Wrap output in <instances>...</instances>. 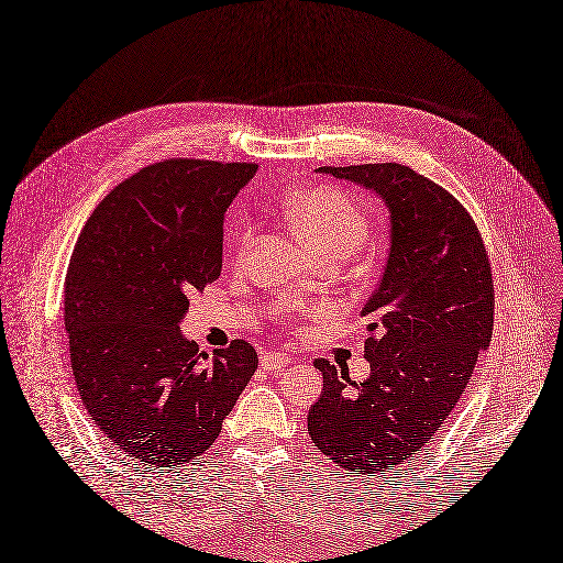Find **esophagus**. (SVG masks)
I'll return each instance as SVG.
<instances>
[{
  "instance_id": "esophagus-1",
  "label": "esophagus",
  "mask_w": 563,
  "mask_h": 563,
  "mask_svg": "<svg viewBox=\"0 0 563 563\" xmlns=\"http://www.w3.org/2000/svg\"><path fill=\"white\" fill-rule=\"evenodd\" d=\"M261 365L269 373H279L284 367L290 365V356L282 354V352H263L261 354Z\"/></svg>"
}]
</instances>
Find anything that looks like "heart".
<instances>
[{
    "mask_svg": "<svg viewBox=\"0 0 563 563\" xmlns=\"http://www.w3.org/2000/svg\"><path fill=\"white\" fill-rule=\"evenodd\" d=\"M286 219L296 235L317 256L328 251H354L367 235V219L361 202L338 186H314L296 192L286 202ZM251 235L240 242V254H246Z\"/></svg>",
    "mask_w": 563,
    "mask_h": 563,
    "instance_id": "obj_1",
    "label": "heart"
}]
</instances>
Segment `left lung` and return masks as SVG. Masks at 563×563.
<instances>
[{
    "instance_id": "left-lung-1",
    "label": "left lung",
    "mask_w": 563,
    "mask_h": 563,
    "mask_svg": "<svg viewBox=\"0 0 563 563\" xmlns=\"http://www.w3.org/2000/svg\"><path fill=\"white\" fill-rule=\"evenodd\" d=\"M319 172L377 192L391 214V249L361 312L371 377L356 384L346 367L317 358L323 391L307 431L340 468L389 473L440 431L492 342V263L468 209L407 165Z\"/></svg>"
}]
</instances>
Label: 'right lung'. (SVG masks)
I'll use <instances>...</instances> for the list:
<instances>
[{
	"label": "right lung",
	"instance_id": "obj_1",
	"mask_svg": "<svg viewBox=\"0 0 563 563\" xmlns=\"http://www.w3.org/2000/svg\"><path fill=\"white\" fill-rule=\"evenodd\" d=\"M256 169L148 165L95 207L71 251L65 328L76 389L97 429L151 468L205 454L258 367L244 340L209 356L179 333L188 296L221 275L223 214Z\"/></svg>",
	"mask_w": 563,
	"mask_h": 563
}]
</instances>
